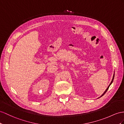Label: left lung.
<instances>
[{
  "mask_svg": "<svg viewBox=\"0 0 124 124\" xmlns=\"http://www.w3.org/2000/svg\"><path fill=\"white\" fill-rule=\"evenodd\" d=\"M114 75H113V79H112V82H111V83H110V84H109V86H108V87H107V89H106V90L105 91V92L104 93V94L102 95V96H103V95L105 94L106 93V92L107 91V90H108V88H109V86H110V84H112V82H113V80H114Z\"/></svg>",
  "mask_w": 124,
  "mask_h": 124,
  "instance_id": "1",
  "label": "left lung"
}]
</instances>
